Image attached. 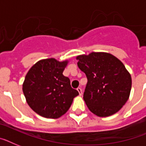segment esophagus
<instances>
[{
    "mask_svg": "<svg viewBox=\"0 0 146 146\" xmlns=\"http://www.w3.org/2000/svg\"><path fill=\"white\" fill-rule=\"evenodd\" d=\"M77 91H78V92H79V95L81 96L82 94V90L81 88H77Z\"/></svg>",
    "mask_w": 146,
    "mask_h": 146,
    "instance_id": "34e87169",
    "label": "esophagus"
}]
</instances>
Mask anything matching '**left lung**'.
Listing matches in <instances>:
<instances>
[{
    "instance_id": "8db88e82",
    "label": "left lung",
    "mask_w": 146,
    "mask_h": 146,
    "mask_svg": "<svg viewBox=\"0 0 146 146\" xmlns=\"http://www.w3.org/2000/svg\"><path fill=\"white\" fill-rule=\"evenodd\" d=\"M77 65L87 76L83 98L88 110L99 117L115 114L128 100L132 79L124 64L108 52L76 56Z\"/></svg>"
}]
</instances>
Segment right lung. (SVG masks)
<instances>
[{"label":"right lung","mask_w":146,"mask_h":146,"mask_svg":"<svg viewBox=\"0 0 146 146\" xmlns=\"http://www.w3.org/2000/svg\"><path fill=\"white\" fill-rule=\"evenodd\" d=\"M69 61L46 58L34 64L22 85L28 106L40 115L58 118L68 111L79 92L71 88L68 77L63 75Z\"/></svg>","instance_id":"add662e5"}]
</instances>
